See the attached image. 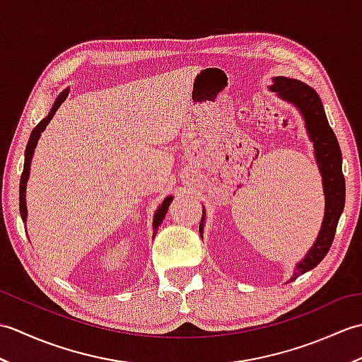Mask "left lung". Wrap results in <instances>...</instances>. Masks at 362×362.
I'll return each instance as SVG.
<instances>
[{
    "label": "left lung",
    "mask_w": 362,
    "mask_h": 362,
    "mask_svg": "<svg viewBox=\"0 0 362 362\" xmlns=\"http://www.w3.org/2000/svg\"><path fill=\"white\" fill-rule=\"evenodd\" d=\"M272 91H276L280 98L292 103L298 110L302 112L305 118L306 129L311 141L314 144V153L319 163V169L324 179V193H325V216L322 222L320 232L316 243L311 247L300 263L294 275L291 276V281L296 280L298 275L311 271L316 267L322 259L325 258L329 247H332L336 227L339 222L341 214L345 205V179L342 174V153L337 138L329 127L327 115L324 112V105L319 95L310 86L300 82L297 79L289 78H274V86H271ZM202 224L199 226V232L202 235Z\"/></svg>",
    "instance_id": "1"
}]
</instances>
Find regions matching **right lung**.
Segmentation results:
<instances>
[{
  "mask_svg": "<svg viewBox=\"0 0 362 362\" xmlns=\"http://www.w3.org/2000/svg\"><path fill=\"white\" fill-rule=\"evenodd\" d=\"M66 96H68V90H64L62 93L59 95V98L56 99V103H54L48 117L38 122V124L34 127L33 132H30L29 141H28L26 151H25V166H23V173H21V179H20V214H21L23 221H26V199H25V194H26V183H28V177H29V166H30V160H33L34 149H35V146H37L38 138H40V134L43 132L45 127L48 126V122L52 119L54 113H56V110L59 109L60 104L65 101ZM171 201H173L171 196L166 197L165 201H163V204H161L160 209L157 210L156 216H153V230H157L158 226L161 224V221L165 219V214L168 211V206H169V204H171ZM156 233L157 232H153V235H156Z\"/></svg>",
  "mask_w": 362,
  "mask_h": 362,
  "instance_id": "1",
  "label": "right lung"
}]
</instances>
